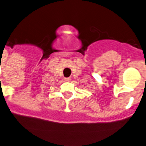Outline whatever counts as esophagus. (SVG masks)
<instances>
[{
    "mask_svg": "<svg viewBox=\"0 0 146 146\" xmlns=\"http://www.w3.org/2000/svg\"><path fill=\"white\" fill-rule=\"evenodd\" d=\"M70 80H71L70 78H64V81L65 82H70Z\"/></svg>",
    "mask_w": 146,
    "mask_h": 146,
    "instance_id": "esophagus-1",
    "label": "esophagus"
}]
</instances>
